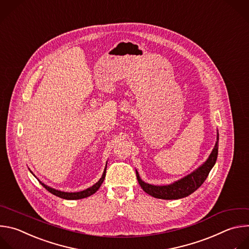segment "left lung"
I'll list each match as a JSON object with an SVG mask.
<instances>
[{
  "instance_id": "obj_1",
  "label": "left lung",
  "mask_w": 249,
  "mask_h": 249,
  "mask_svg": "<svg viewBox=\"0 0 249 249\" xmlns=\"http://www.w3.org/2000/svg\"><path fill=\"white\" fill-rule=\"evenodd\" d=\"M218 142H219V132L217 131V141L207 160L201 166L198 167L196 170H194L187 176L170 184L154 185V184H150L143 181L139 177L137 170H135L138 183L146 193L155 198H159V199H166V200L175 199L176 200V199H180V198L190 195L197 188H199L201 186V184L207 178L210 171L214 167L218 157Z\"/></svg>"
}]
</instances>
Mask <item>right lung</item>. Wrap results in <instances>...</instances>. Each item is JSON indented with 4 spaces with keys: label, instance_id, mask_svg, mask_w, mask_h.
I'll return each mask as SVG.
<instances>
[{
    "label": "right lung",
    "instance_id": "1",
    "mask_svg": "<svg viewBox=\"0 0 249 249\" xmlns=\"http://www.w3.org/2000/svg\"><path fill=\"white\" fill-rule=\"evenodd\" d=\"M106 169H107V164H106V167H105V169H104V172H103V175H102L101 178L99 179L95 184H93L92 186H90V187H88V188H86V189H84V190L77 191V192H66V191H61V190L55 189V188H53V187H51V186H49V185L45 184L44 182L40 181V180L33 175V173H32L30 170H29V171L31 172V174L39 180V182H40L49 192H51L52 194H54V195H56V196H58V197H60V198H63V199H67V200H77V199H82V198H86V197H88V196L94 194L99 188H100V186L102 185V183H103V181H104V178H105V177H106Z\"/></svg>",
    "mask_w": 249,
    "mask_h": 249
}]
</instances>
